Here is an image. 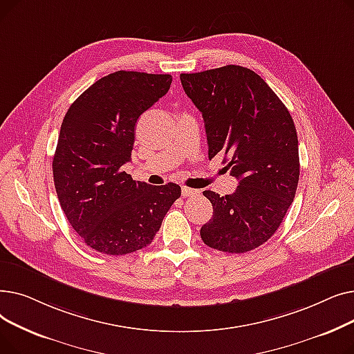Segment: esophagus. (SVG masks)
<instances>
[{"label":"esophagus","instance_id":"34e87169","mask_svg":"<svg viewBox=\"0 0 354 354\" xmlns=\"http://www.w3.org/2000/svg\"><path fill=\"white\" fill-rule=\"evenodd\" d=\"M196 195H199V191L188 188V187H182V196L192 198V196H196Z\"/></svg>","mask_w":354,"mask_h":354}]
</instances>
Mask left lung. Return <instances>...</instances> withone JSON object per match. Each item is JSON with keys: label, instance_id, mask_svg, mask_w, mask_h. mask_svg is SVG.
I'll use <instances>...</instances> for the list:
<instances>
[{"label": "left lung", "instance_id": "obj_1", "mask_svg": "<svg viewBox=\"0 0 354 354\" xmlns=\"http://www.w3.org/2000/svg\"><path fill=\"white\" fill-rule=\"evenodd\" d=\"M180 83L205 122L209 159L224 155L238 179L231 195L203 191L214 215L201 238L222 252L255 250L281 225L299 185V139L290 111L247 67L182 73Z\"/></svg>", "mask_w": 354, "mask_h": 354}]
</instances>
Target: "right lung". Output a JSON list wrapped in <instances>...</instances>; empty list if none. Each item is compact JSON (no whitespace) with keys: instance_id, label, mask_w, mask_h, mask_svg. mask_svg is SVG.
Masks as SVG:
<instances>
[{"instance_id":"obj_1","label":"right lung","mask_w":354,"mask_h":354,"mask_svg":"<svg viewBox=\"0 0 354 354\" xmlns=\"http://www.w3.org/2000/svg\"><path fill=\"white\" fill-rule=\"evenodd\" d=\"M171 83V74L111 73L82 93L63 119L53 159L55 192L73 230L102 254L147 247L180 196L176 183L153 187L122 171L132 159L139 116Z\"/></svg>"}]
</instances>
